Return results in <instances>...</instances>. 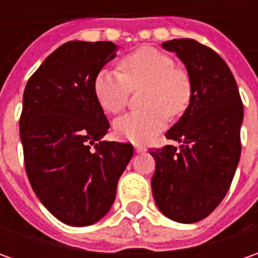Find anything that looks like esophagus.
<instances>
[{"label":"esophagus","mask_w":258,"mask_h":258,"mask_svg":"<svg viewBox=\"0 0 258 258\" xmlns=\"http://www.w3.org/2000/svg\"><path fill=\"white\" fill-rule=\"evenodd\" d=\"M135 151L139 154V152H145V151H146V148H145V146H141V145H136V146H135Z\"/></svg>","instance_id":"34e87169"}]
</instances>
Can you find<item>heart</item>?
<instances>
[{"label":"heart","mask_w":258,"mask_h":258,"mask_svg":"<svg viewBox=\"0 0 258 258\" xmlns=\"http://www.w3.org/2000/svg\"><path fill=\"white\" fill-rule=\"evenodd\" d=\"M120 71L102 69L94 76L93 92L106 113H120L132 90L146 87L145 110L123 114L114 120L119 138L134 144H148L166 127L169 114L178 117L191 102V82L176 69L171 55L152 47H142L120 61Z\"/></svg>","instance_id":"obj_1"}]
</instances>
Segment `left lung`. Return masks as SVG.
<instances>
[{
  "mask_svg": "<svg viewBox=\"0 0 258 258\" xmlns=\"http://www.w3.org/2000/svg\"><path fill=\"white\" fill-rule=\"evenodd\" d=\"M181 58L191 82V102L166 138L151 151L155 158L152 192L164 215L178 223H197L220 205L241 155L243 102L231 70L213 48L192 38L162 43Z\"/></svg>",
  "mask_w": 258,
  "mask_h": 258,
  "instance_id": "obj_1",
  "label": "left lung"
}]
</instances>
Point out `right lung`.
<instances>
[{
  "label": "right lung",
  "instance_id": "add662e5",
  "mask_svg": "<svg viewBox=\"0 0 258 258\" xmlns=\"http://www.w3.org/2000/svg\"><path fill=\"white\" fill-rule=\"evenodd\" d=\"M116 51L110 41L64 43L35 70L23 96L20 138L28 181L45 208L73 227L106 215L134 156L131 144L100 141L110 123L93 80Z\"/></svg>",
  "mask_w": 258,
  "mask_h": 258
}]
</instances>
